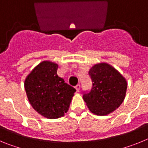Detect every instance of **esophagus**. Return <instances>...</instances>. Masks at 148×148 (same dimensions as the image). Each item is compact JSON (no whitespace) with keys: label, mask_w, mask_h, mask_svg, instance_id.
Instances as JSON below:
<instances>
[{"label":"esophagus","mask_w":148,"mask_h":148,"mask_svg":"<svg viewBox=\"0 0 148 148\" xmlns=\"http://www.w3.org/2000/svg\"><path fill=\"white\" fill-rule=\"evenodd\" d=\"M80 84H77L76 86H75V89H76L77 92H79V90H80Z\"/></svg>","instance_id":"esophagus-1"}]
</instances>
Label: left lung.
<instances>
[{
	"label": "left lung",
	"mask_w": 148,
	"mask_h": 148,
	"mask_svg": "<svg viewBox=\"0 0 148 148\" xmlns=\"http://www.w3.org/2000/svg\"><path fill=\"white\" fill-rule=\"evenodd\" d=\"M92 88L84 94V101L92 113L106 116L122 104L126 96L127 82L121 73L108 63L94 64L89 70Z\"/></svg>",
	"instance_id": "obj_1"
}]
</instances>
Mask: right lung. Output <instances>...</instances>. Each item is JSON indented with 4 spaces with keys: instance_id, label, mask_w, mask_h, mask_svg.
Wrapping results in <instances>:
<instances>
[{
    "instance_id": "add662e5",
    "label": "right lung",
    "mask_w": 148,
    "mask_h": 148,
    "mask_svg": "<svg viewBox=\"0 0 148 148\" xmlns=\"http://www.w3.org/2000/svg\"><path fill=\"white\" fill-rule=\"evenodd\" d=\"M58 64L43 61L27 75L24 88L27 99L38 113L49 119L61 118L70 108L74 87L57 74Z\"/></svg>"
}]
</instances>
